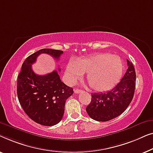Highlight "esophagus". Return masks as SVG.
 I'll return each instance as SVG.
<instances>
[{
  "label": "esophagus",
  "instance_id": "obj_1",
  "mask_svg": "<svg viewBox=\"0 0 153 153\" xmlns=\"http://www.w3.org/2000/svg\"><path fill=\"white\" fill-rule=\"evenodd\" d=\"M82 91L81 89H74V92L76 94H79V93H80V92H82Z\"/></svg>",
  "mask_w": 153,
  "mask_h": 153
}]
</instances>
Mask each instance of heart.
I'll list each match as a JSON object with an SVG mask.
<instances>
[{"mask_svg": "<svg viewBox=\"0 0 153 153\" xmlns=\"http://www.w3.org/2000/svg\"><path fill=\"white\" fill-rule=\"evenodd\" d=\"M123 66L117 55L100 53L89 57L71 61L66 68L70 82L80 78L87 73V80L90 88L96 91H106L114 87L122 76Z\"/></svg>", "mask_w": 153, "mask_h": 153, "instance_id": "obj_1", "label": "heart"}]
</instances>
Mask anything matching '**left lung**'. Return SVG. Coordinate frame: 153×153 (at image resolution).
Here are the masks:
<instances>
[{"instance_id":"left-lung-1","label":"left lung","mask_w":153,"mask_h":153,"mask_svg":"<svg viewBox=\"0 0 153 153\" xmlns=\"http://www.w3.org/2000/svg\"><path fill=\"white\" fill-rule=\"evenodd\" d=\"M126 74L110 91L91 94V100L86 111L97 121H108L119 117L129 106L134 96L136 73L132 62L127 59Z\"/></svg>"}]
</instances>
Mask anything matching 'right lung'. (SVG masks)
Segmentation results:
<instances>
[{"label":"right lung","instance_id":"add662e5","mask_svg":"<svg viewBox=\"0 0 153 153\" xmlns=\"http://www.w3.org/2000/svg\"><path fill=\"white\" fill-rule=\"evenodd\" d=\"M42 53L58 60L63 51L44 48L28 56L17 78V96L23 109L32 120L42 126H52L62 120L66 100L74 94V89L62 82L57 71L45 76L34 74L32 64Z\"/></svg>","mask_w":153,"mask_h":153}]
</instances>
